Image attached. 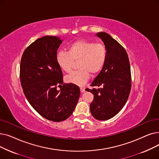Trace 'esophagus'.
<instances>
[{
  "mask_svg": "<svg viewBox=\"0 0 159 159\" xmlns=\"http://www.w3.org/2000/svg\"><path fill=\"white\" fill-rule=\"evenodd\" d=\"M80 91H81V93H84L85 91V89L84 88H80Z\"/></svg>",
  "mask_w": 159,
  "mask_h": 159,
  "instance_id": "34e87169",
  "label": "esophagus"
}]
</instances>
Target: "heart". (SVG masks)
I'll use <instances>...</instances> for the list:
<instances>
[{"instance_id":"1","label":"heart","mask_w":159,"mask_h":159,"mask_svg":"<svg viewBox=\"0 0 159 159\" xmlns=\"http://www.w3.org/2000/svg\"><path fill=\"white\" fill-rule=\"evenodd\" d=\"M106 58L107 50L103 44L87 40H78L68 47L67 52H58L56 61L63 71L70 72L73 61H79L77 65L78 70L67 75L65 81L69 84L83 86L89 80V73L94 75L101 71Z\"/></svg>"}]
</instances>
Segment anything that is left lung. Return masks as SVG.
I'll list each match as a JSON object with an SVG mask.
<instances>
[{
  "label": "left lung",
  "instance_id": "obj_1",
  "mask_svg": "<svg viewBox=\"0 0 159 159\" xmlns=\"http://www.w3.org/2000/svg\"><path fill=\"white\" fill-rule=\"evenodd\" d=\"M103 41L107 58L102 70L90 85L102 86L86 89L93 94L90 110L94 118L106 120L115 116L125 105L131 89V74L129 57L125 48L107 33L96 35Z\"/></svg>",
  "mask_w": 159,
  "mask_h": 159
}]
</instances>
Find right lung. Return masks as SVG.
Wrapping results in <instances>:
<instances>
[{
    "instance_id": "add662e5",
    "label": "right lung",
    "mask_w": 159,
    "mask_h": 159,
    "mask_svg": "<svg viewBox=\"0 0 159 159\" xmlns=\"http://www.w3.org/2000/svg\"><path fill=\"white\" fill-rule=\"evenodd\" d=\"M62 43L59 37L44 36L25 49L20 65V80L26 99L43 118L61 122L75 109L80 87L63 83V75L56 61L57 50Z\"/></svg>"
}]
</instances>
